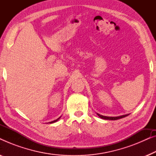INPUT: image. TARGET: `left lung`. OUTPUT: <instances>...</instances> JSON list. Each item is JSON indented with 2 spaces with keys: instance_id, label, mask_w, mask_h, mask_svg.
I'll list each match as a JSON object with an SVG mask.
<instances>
[{
  "instance_id": "8db88e82",
  "label": "left lung",
  "mask_w": 156,
  "mask_h": 156,
  "mask_svg": "<svg viewBox=\"0 0 156 156\" xmlns=\"http://www.w3.org/2000/svg\"><path fill=\"white\" fill-rule=\"evenodd\" d=\"M98 116H99L100 118L103 119H106V120H118V119H122L123 117H126L127 116H129V114H126V115H122V116H115V117H112V116H102L101 114H97Z\"/></svg>"
}]
</instances>
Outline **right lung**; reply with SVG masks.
Wrapping results in <instances>:
<instances>
[{"label":"right lung","mask_w":156,"mask_h":156,"mask_svg":"<svg viewBox=\"0 0 156 156\" xmlns=\"http://www.w3.org/2000/svg\"><path fill=\"white\" fill-rule=\"evenodd\" d=\"M60 117H61V116H60ZM60 117H59V118H58V119H56V120H55V121H51V122H49V123H55V122H56V121H57L59 120V119H60Z\"/></svg>","instance_id":"add662e5"}]
</instances>
